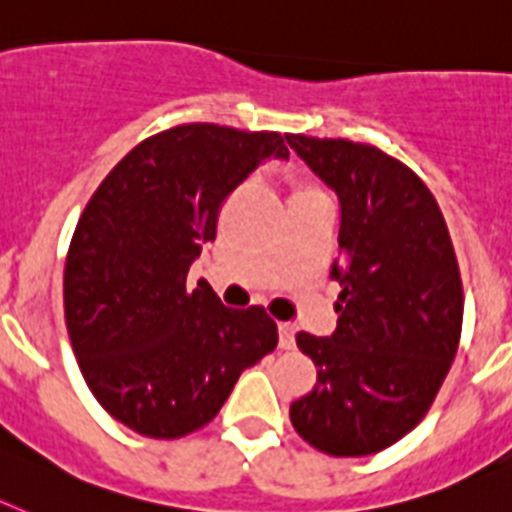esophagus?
I'll return each instance as SVG.
<instances>
[{
	"instance_id": "1",
	"label": "esophagus",
	"mask_w": 512,
	"mask_h": 512,
	"mask_svg": "<svg viewBox=\"0 0 512 512\" xmlns=\"http://www.w3.org/2000/svg\"><path fill=\"white\" fill-rule=\"evenodd\" d=\"M278 345H281L283 350L293 348V327H291V324H278Z\"/></svg>"
}]
</instances>
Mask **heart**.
Here are the masks:
<instances>
[{
    "label": "heart",
    "mask_w": 512,
    "mask_h": 512,
    "mask_svg": "<svg viewBox=\"0 0 512 512\" xmlns=\"http://www.w3.org/2000/svg\"><path fill=\"white\" fill-rule=\"evenodd\" d=\"M317 193H324V190L319 188L317 182H311L309 177H301V175L293 177L291 201H296V198H304V195H317Z\"/></svg>",
    "instance_id": "1"
}]
</instances>
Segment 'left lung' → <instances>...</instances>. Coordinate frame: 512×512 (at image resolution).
Returning a JSON list of instances; mask_svg holds the SVG:
<instances>
[{
  "label": "left lung",
  "instance_id": "1",
  "mask_svg": "<svg viewBox=\"0 0 512 512\" xmlns=\"http://www.w3.org/2000/svg\"><path fill=\"white\" fill-rule=\"evenodd\" d=\"M286 141L340 198L332 337L296 345L317 384L291 422L327 456L384 451L428 415L461 340L464 286L438 201L399 159L371 144L288 133Z\"/></svg>",
  "mask_w": 512,
  "mask_h": 512
}]
</instances>
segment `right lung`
I'll return each instance as SVG.
<instances>
[{
	"label": "right lung",
	"instance_id": "add662e5",
	"mask_svg": "<svg viewBox=\"0 0 512 512\" xmlns=\"http://www.w3.org/2000/svg\"><path fill=\"white\" fill-rule=\"evenodd\" d=\"M268 157H288L278 131L182 123L133 146L79 216L66 330L102 410L139 435L201 430L239 373L278 345L262 306L229 309L208 286L188 288L224 201Z\"/></svg>",
	"mask_w": 512,
	"mask_h": 512
}]
</instances>
